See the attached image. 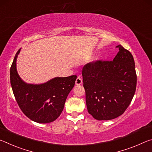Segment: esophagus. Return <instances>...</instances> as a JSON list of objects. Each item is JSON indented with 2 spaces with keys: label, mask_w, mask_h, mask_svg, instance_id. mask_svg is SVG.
I'll use <instances>...</instances> for the list:
<instances>
[{
  "label": "esophagus",
  "mask_w": 152,
  "mask_h": 152,
  "mask_svg": "<svg viewBox=\"0 0 152 152\" xmlns=\"http://www.w3.org/2000/svg\"><path fill=\"white\" fill-rule=\"evenodd\" d=\"M82 83V79L81 78V77L78 76L76 80V85H80V84H81Z\"/></svg>",
  "instance_id": "1"
}]
</instances>
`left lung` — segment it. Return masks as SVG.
<instances>
[{
    "label": "left lung",
    "mask_w": 152,
    "mask_h": 152,
    "mask_svg": "<svg viewBox=\"0 0 152 152\" xmlns=\"http://www.w3.org/2000/svg\"><path fill=\"white\" fill-rule=\"evenodd\" d=\"M113 61L96 60L82 70L87 109L95 119L106 121L123 114L134 96L137 75L129 51L119 45Z\"/></svg>",
    "instance_id": "1"
}]
</instances>
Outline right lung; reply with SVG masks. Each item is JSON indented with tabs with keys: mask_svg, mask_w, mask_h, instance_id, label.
I'll list each match as a JSON object with an SVG mask.
<instances>
[{
	"mask_svg": "<svg viewBox=\"0 0 152 152\" xmlns=\"http://www.w3.org/2000/svg\"><path fill=\"white\" fill-rule=\"evenodd\" d=\"M19 51L15 55L10 70L11 84L17 104L22 112L33 121L53 122L62 112L77 76L57 77L42 84H26L20 79L16 68Z\"/></svg>",
	"mask_w": 152,
	"mask_h": 152,
	"instance_id": "1",
	"label": "right lung"
}]
</instances>
